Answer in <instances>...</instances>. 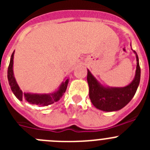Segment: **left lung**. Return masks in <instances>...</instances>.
I'll list each match as a JSON object with an SVG mask.
<instances>
[{"instance_id": "8db88e82", "label": "left lung", "mask_w": 150, "mask_h": 150, "mask_svg": "<svg viewBox=\"0 0 150 150\" xmlns=\"http://www.w3.org/2000/svg\"><path fill=\"white\" fill-rule=\"evenodd\" d=\"M137 70L135 77L128 86L123 88H105L98 83L88 70L87 81L89 86V98L96 108L103 111H116L128 104L134 96L140 79V67L136 52Z\"/></svg>"}]
</instances>
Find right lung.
Listing matches in <instances>:
<instances>
[{"label":"right lung","mask_w":150,"mask_h":150,"mask_svg":"<svg viewBox=\"0 0 150 150\" xmlns=\"http://www.w3.org/2000/svg\"><path fill=\"white\" fill-rule=\"evenodd\" d=\"M13 55H14V52L12 54L10 64L8 67L7 78L12 91L18 100H25L31 104H36L40 107H44V106H48L50 104H53L54 102L58 101L61 98V97L63 95V94L65 92L66 89H67L68 79H67L64 83H62L59 89L57 91H55L54 93L44 94V95L23 93L22 90L18 87L15 77H14V75H13Z\"/></svg>","instance_id":"right-lung-1"}]
</instances>
